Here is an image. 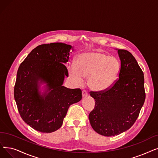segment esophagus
I'll list each match as a JSON object with an SVG mask.
<instances>
[{
  "mask_svg": "<svg viewBox=\"0 0 158 158\" xmlns=\"http://www.w3.org/2000/svg\"><path fill=\"white\" fill-rule=\"evenodd\" d=\"M82 94H83V98H86V97H87L88 95L86 90H83V92H82Z\"/></svg>",
  "mask_w": 158,
  "mask_h": 158,
  "instance_id": "esophagus-1",
  "label": "esophagus"
}]
</instances>
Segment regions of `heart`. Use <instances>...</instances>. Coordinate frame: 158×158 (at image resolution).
<instances>
[{
	"label": "heart",
	"instance_id": "obj_1",
	"mask_svg": "<svg viewBox=\"0 0 158 158\" xmlns=\"http://www.w3.org/2000/svg\"><path fill=\"white\" fill-rule=\"evenodd\" d=\"M70 77L77 84H81L88 77V85L95 92L108 90L118 80L121 72V63L114 57L100 52L81 53L75 63L68 67Z\"/></svg>",
	"mask_w": 158,
	"mask_h": 158
}]
</instances>
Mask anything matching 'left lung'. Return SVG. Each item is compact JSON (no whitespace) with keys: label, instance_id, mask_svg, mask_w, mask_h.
<instances>
[{"label":"left lung","instance_id":"1","mask_svg":"<svg viewBox=\"0 0 158 158\" xmlns=\"http://www.w3.org/2000/svg\"><path fill=\"white\" fill-rule=\"evenodd\" d=\"M121 60L118 79L108 90L90 92L95 107L89 114L95 131L114 136L127 131L138 118L145 100L144 74L131 53L116 49Z\"/></svg>","mask_w":158,"mask_h":158}]
</instances>
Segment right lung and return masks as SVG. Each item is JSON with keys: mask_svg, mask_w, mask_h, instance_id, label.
<instances>
[{"mask_svg": "<svg viewBox=\"0 0 158 158\" xmlns=\"http://www.w3.org/2000/svg\"><path fill=\"white\" fill-rule=\"evenodd\" d=\"M71 50V45L62 43L39 45L18 69L14 87L18 110L23 121L39 132L51 133L60 128L68 108L82 99L81 89L63 86L68 77L64 64Z\"/></svg>", "mask_w": 158, "mask_h": 158, "instance_id": "obj_1", "label": "right lung"}]
</instances>
